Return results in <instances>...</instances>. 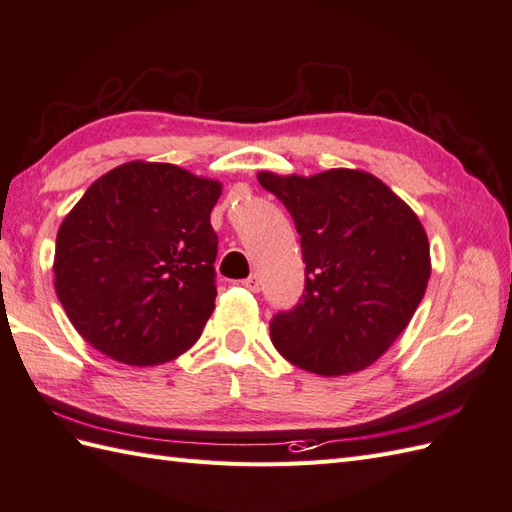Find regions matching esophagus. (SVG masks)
<instances>
[{"label": "esophagus", "mask_w": 512, "mask_h": 512, "mask_svg": "<svg viewBox=\"0 0 512 512\" xmlns=\"http://www.w3.org/2000/svg\"><path fill=\"white\" fill-rule=\"evenodd\" d=\"M243 286L247 291H252V293H258L260 291V280H258V276L254 273V276H249L247 280H243Z\"/></svg>", "instance_id": "esophagus-1"}]
</instances>
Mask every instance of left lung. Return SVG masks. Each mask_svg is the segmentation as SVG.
Masks as SVG:
<instances>
[{
	"label": "left lung",
	"mask_w": 512,
	"mask_h": 512,
	"mask_svg": "<svg viewBox=\"0 0 512 512\" xmlns=\"http://www.w3.org/2000/svg\"><path fill=\"white\" fill-rule=\"evenodd\" d=\"M302 236L306 293L271 321V343L295 367L336 378L363 371L413 319L430 280L419 217L376 176L260 171Z\"/></svg>",
	"instance_id": "1"
}]
</instances>
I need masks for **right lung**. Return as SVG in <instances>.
<instances>
[{
  "instance_id": "right-lung-1",
  "label": "right lung",
  "mask_w": 512,
  "mask_h": 512,
  "mask_svg": "<svg viewBox=\"0 0 512 512\" xmlns=\"http://www.w3.org/2000/svg\"><path fill=\"white\" fill-rule=\"evenodd\" d=\"M221 182L132 160L97 178L56 236L54 286L86 343L132 367L195 345L215 310Z\"/></svg>"
}]
</instances>
